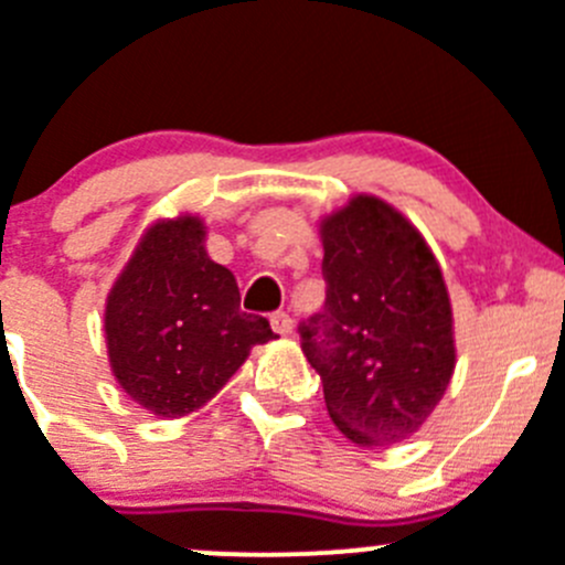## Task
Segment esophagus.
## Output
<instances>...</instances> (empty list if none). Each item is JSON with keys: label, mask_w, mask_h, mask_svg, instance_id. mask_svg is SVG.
<instances>
[{"label": "esophagus", "mask_w": 565, "mask_h": 565, "mask_svg": "<svg viewBox=\"0 0 565 565\" xmlns=\"http://www.w3.org/2000/svg\"><path fill=\"white\" fill-rule=\"evenodd\" d=\"M270 326L273 331L281 333V337H289V333H292V317H289L287 311H273Z\"/></svg>", "instance_id": "obj_1"}]
</instances>
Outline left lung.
<instances>
[{
  "instance_id": "8db88e82",
  "label": "left lung",
  "mask_w": 565,
  "mask_h": 565,
  "mask_svg": "<svg viewBox=\"0 0 565 565\" xmlns=\"http://www.w3.org/2000/svg\"><path fill=\"white\" fill-rule=\"evenodd\" d=\"M326 306L300 322L333 425L359 447L414 436L456 370L452 309L422 234L359 195L320 226Z\"/></svg>"
}]
</instances>
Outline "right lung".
<instances>
[{
    "label": "right lung",
    "instance_id": "1",
    "mask_svg": "<svg viewBox=\"0 0 565 565\" xmlns=\"http://www.w3.org/2000/svg\"><path fill=\"white\" fill-rule=\"evenodd\" d=\"M204 237L190 215L151 226L107 298L115 377L157 416L206 405L254 344L276 339L265 317L239 311L237 281L206 256Z\"/></svg>",
    "mask_w": 565,
    "mask_h": 565
}]
</instances>
